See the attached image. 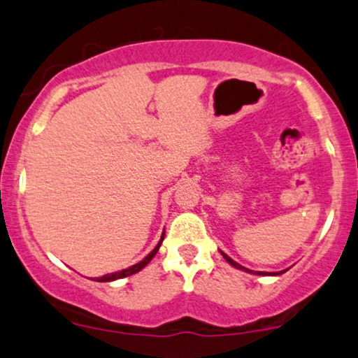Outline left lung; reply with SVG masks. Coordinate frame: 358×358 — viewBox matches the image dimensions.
Returning <instances> with one entry per match:
<instances>
[{
	"label": "left lung",
	"mask_w": 358,
	"mask_h": 358,
	"mask_svg": "<svg viewBox=\"0 0 358 358\" xmlns=\"http://www.w3.org/2000/svg\"><path fill=\"white\" fill-rule=\"evenodd\" d=\"M222 255H224V258L227 259V262H229V263L231 264V266L238 268V270H245V271H250V270H247V268H243V266H241V264H238V263H236V262H234V259H231L230 257H227V255H225V253H222ZM285 271H286V270H285ZM285 271H281V273H285ZM250 273H252V271H250ZM281 273H271V275H281ZM257 275H270V273H262V271H258V273H257Z\"/></svg>",
	"instance_id": "8db88e82"
}]
</instances>
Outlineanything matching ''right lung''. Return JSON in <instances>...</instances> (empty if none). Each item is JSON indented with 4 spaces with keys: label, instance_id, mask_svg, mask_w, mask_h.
Here are the masks:
<instances>
[{
    "label": "right lung",
    "instance_id": "right-lung-1",
    "mask_svg": "<svg viewBox=\"0 0 358 358\" xmlns=\"http://www.w3.org/2000/svg\"><path fill=\"white\" fill-rule=\"evenodd\" d=\"M162 240H164V235L161 236L159 243L156 245V248L152 250V252H151L150 255H148V257H146L145 259H141V262H139V263L133 264V266L127 268V270H122V271H117V273H110V275H105V276H101V278H96V280H94V281H100V282H105V281H115V280H120V278H127V276H131V275H134V273L141 271L143 268H145L146 264L151 262L152 257H155V255L157 253V250H159L161 243H162Z\"/></svg>",
    "mask_w": 358,
    "mask_h": 358
}]
</instances>
